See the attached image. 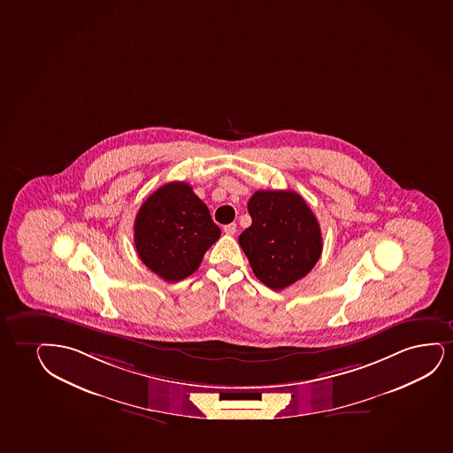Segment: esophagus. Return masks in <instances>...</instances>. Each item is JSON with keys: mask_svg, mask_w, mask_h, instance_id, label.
<instances>
[{"mask_svg": "<svg viewBox=\"0 0 453 453\" xmlns=\"http://www.w3.org/2000/svg\"><path fill=\"white\" fill-rule=\"evenodd\" d=\"M235 231H237V225L235 224H228L224 226L225 234L234 235Z\"/></svg>", "mask_w": 453, "mask_h": 453, "instance_id": "esophagus-1", "label": "esophagus"}]
</instances>
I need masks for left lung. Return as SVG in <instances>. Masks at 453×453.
<instances>
[{"label": "left lung", "mask_w": 453, "mask_h": 453, "mask_svg": "<svg viewBox=\"0 0 453 453\" xmlns=\"http://www.w3.org/2000/svg\"><path fill=\"white\" fill-rule=\"evenodd\" d=\"M252 224L239 243L258 280L280 291L303 279L323 250L320 225L302 196L288 189L256 191L248 202Z\"/></svg>", "instance_id": "8db88e82"}]
</instances>
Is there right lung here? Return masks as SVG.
Returning <instances> with one entry per match:
<instances>
[{"instance_id":"obj_1","label":"right lung","mask_w":453,"mask_h":453,"mask_svg":"<svg viewBox=\"0 0 453 453\" xmlns=\"http://www.w3.org/2000/svg\"><path fill=\"white\" fill-rule=\"evenodd\" d=\"M220 237L210 210L188 183L156 189L134 219V247L143 265L166 281L193 274L206 250Z\"/></svg>"}]
</instances>
